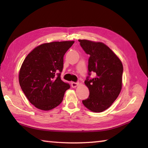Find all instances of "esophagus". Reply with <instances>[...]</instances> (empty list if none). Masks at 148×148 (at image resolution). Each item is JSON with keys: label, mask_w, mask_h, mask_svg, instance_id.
<instances>
[{"label": "esophagus", "mask_w": 148, "mask_h": 148, "mask_svg": "<svg viewBox=\"0 0 148 148\" xmlns=\"http://www.w3.org/2000/svg\"><path fill=\"white\" fill-rule=\"evenodd\" d=\"M72 87H74V88H75V87H76L77 86L79 85V83H76V82H72Z\"/></svg>", "instance_id": "esophagus-1"}]
</instances>
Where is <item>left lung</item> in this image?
Returning <instances> with one entry per match:
<instances>
[{"mask_svg":"<svg viewBox=\"0 0 148 148\" xmlns=\"http://www.w3.org/2000/svg\"><path fill=\"white\" fill-rule=\"evenodd\" d=\"M80 46L89 54L88 70L95 72L92 79L87 77L85 84L89 90V98L82 101L90 111L102 112L112 106L122 89L123 67L116 54L101 42L78 40Z\"/></svg>","mask_w":148,"mask_h":148,"instance_id":"8db88e82","label":"left lung"}]
</instances>
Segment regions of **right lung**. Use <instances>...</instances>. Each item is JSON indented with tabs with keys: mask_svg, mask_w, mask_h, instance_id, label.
<instances>
[{
	"mask_svg": "<svg viewBox=\"0 0 148 148\" xmlns=\"http://www.w3.org/2000/svg\"><path fill=\"white\" fill-rule=\"evenodd\" d=\"M74 41L52 42L39 45L27 55L19 72L21 89L32 104L48 111L61 103L69 84L61 78L63 57Z\"/></svg>",
	"mask_w": 148,
	"mask_h": 148,
	"instance_id": "1",
	"label": "right lung"
}]
</instances>
